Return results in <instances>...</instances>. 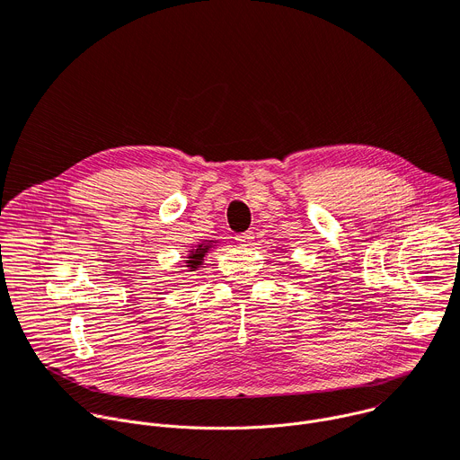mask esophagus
<instances>
[{
  "instance_id": "esophagus-1",
  "label": "esophagus",
  "mask_w": 460,
  "mask_h": 460,
  "mask_svg": "<svg viewBox=\"0 0 460 460\" xmlns=\"http://www.w3.org/2000/svg\"><path fill=\"white\" fill-rule=\"evenodd\" d=\"M253 239H256V237H253V232H252V230L235 235V241H237L241 246H252V244H253Z\"/></svg>"
}]
</instances>
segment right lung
Listing matches in <instances>:
<instances>
[{
  "label": "right lung",
  "mask_w": 460,
  "mask_h": 460,
  "mask_svg": "<svg viewBox=\"0 0 460 460\" xmlns=\"http://www.w3.org/2000/svg\"><path fill=\"white\" fill-rule=\"evenodd\" d=\"M210 246L208 244H199L193 252H191V256H188V265L186 267H190V270H197V267L199 265H202V258H204V252H207Z\"/></svg>",
  "instance_id": "add662e5"
}]
</instances>
